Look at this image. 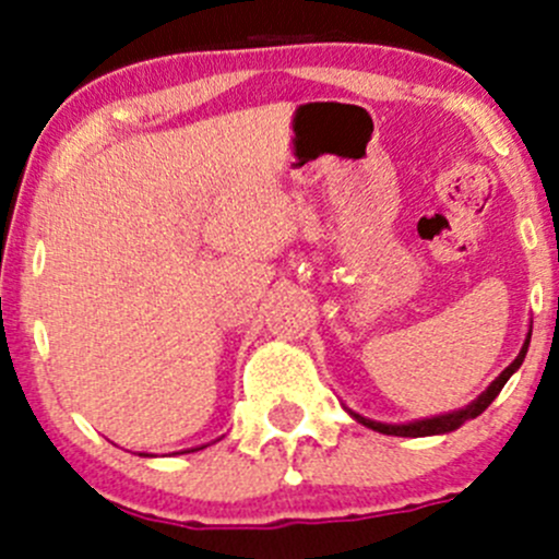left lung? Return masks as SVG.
Returning a JSON list of instances; mask_svg holds the SVG:
<instances>
[{
  "label": "left lung",
  "instance_id": "8db88e82",
  "mask_svg": "<svg viewBox=\"0 0 559 559\" xmlns=\"http://www.w3.org/2000/svg\"><path fill=\"white\" fill-rule=\"evenodd\" d=\"M527 346H530V335H527V341H524V346H522L520 357H516L514 362H511L509 368H506L503 373H500L498 379H495L492 384H489V389H487V392L481 394V397H478V400H473V403L467 405V408H462V411H454V414L432 416V419L411 421V425H381V421H370V419H365V416H359V414H354V419H357V421H362V425H365V427H370V430H376V432H384V436L425 438V436H441V432H452V430H456V427H460V425H465L467 419H476L478 414H484V411L489 408V403H492V400L498 397V394H500V389L506 386V381H509L511 376H514L516 370H520V365L524 362V354H527Z\"/></svg>",
  "mask_w": 559,
  "mask_h": 559
}]
</instances>
